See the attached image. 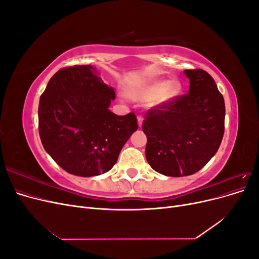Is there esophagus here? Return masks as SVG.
Listing matches in <instances>:
<instances>
[{"mask_svg":"<svg viewBox=\"0 0 259 259\" xmlns=\"http://www.w3.org/2000/svg\"><path fill=\"white\" fill-rule=\"evenodd\" d=\"M143 120H144L143 115H138V116H137V121H138V125H139V126H142V124H143Z\"/></svg>","mask_w":259,"mask_h":259,"instance_id":"obj_1","label":"esophagus"}]
</instances>
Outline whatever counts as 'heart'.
<instances>
[{"mask_svg": "<svg viewBox=\"0 0 259 259\" xmlns=\"http://www.w3.org/2000/svg\"><path fill=\"white\" fill-rule=\"evenodd\" d=\"M182 92V84L176 80L154 81L147 85L133 90L128 95L140 103L164 104L175 98Z\"/></svg>", "mask_w": 259, "mask_h": 259, "instance_id": "1", "label": "heart"}]
</instances>
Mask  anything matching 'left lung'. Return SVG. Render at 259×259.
<instances>
[{
  "label": "left lung",
  "instance_id": "8db88e82",
  "mask_svg": "<svg viewBox=\"0 0 259 259\" xmlns=\"http://www.w3.org/2000/svg\"><path fill=\"white\" fill-rule=\"evenodd\" d=\"M189 92L149 109L143 122L146 158L160 174L197 173L213 158L225 132V100L202 69L185 70Z\"/></svg>",
  "mask_w": 259,
  "mask_h": 259
}]
</instances>
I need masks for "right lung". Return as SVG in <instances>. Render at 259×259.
I'll return each instance as SVG.
<instances>
[{
  "label": "right lung",
  "instance_id": "add662e5",
  "mask_svg": "<svg viewBox=\"0 0 259 259\" xmlns=\"http://www.w3.org/2000/svg\"><path fill=\"white\" fill-rule=\"evenodd\" d=\"M112 88L90 65L55 73L38 104V133L53 160L69 174L91 177L110 170L123 146L137 131L134 112L109 111Z\"/></svg>",
  "mask_w": 259,
  "mask_h": 259
}]
</instances>
